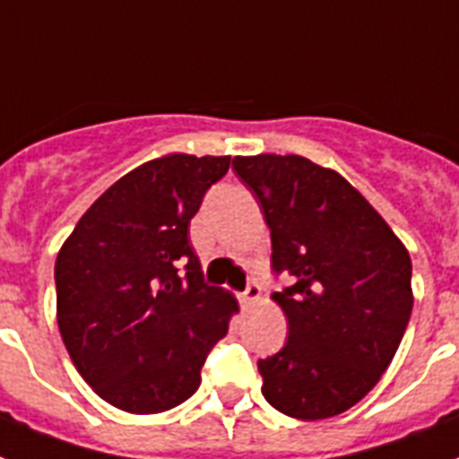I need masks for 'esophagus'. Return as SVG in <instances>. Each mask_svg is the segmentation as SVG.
<instances>
[{"label":"esophagus","mask_w":459,"mask_h":459,"mask_svg":"<svg viewBox=\"0 0 459 459\" xmlns=\"http://www.w3.org/2000/svg\"><path fill=\"white\" fill-rule=\"evenodd\" d=\"M259 297H262V288H259L256 282H249L247 288H245V292H242V301H245V304H255V301H259Z\"/></svg>","instance_id":"esophagus-1"}]
</instances>
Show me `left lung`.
<instances>
[{
  "mask_svg": "<svg viewBox=\"0 0 459 459\" xmlns=\"http://www.w3.org/2000/svg\"><path fill=\"white\" fill-rule=\"evenodd\" d=\"M262 203L290 334L259 360L262 394L282 415L349 411L389 368L412 311V264L389 223L342 174L301 155L233 158Z\"/></svg>",
  "mask_w": 459,
  "mask_h": 459,
  "instance_id": "8db88e82",
  "label": "left lung"
}]
</instances>
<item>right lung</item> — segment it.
Listing matches in <instances>:
<instances>
[{"label":"right lung","instance_id":"obj_1","mask_svg":"<svg viewBox=\"0 0 459 459\" xmlns=\"http://www.w3.org/2000/svg\"><path fill=\"white\" fill-rule=\"evenodd\" d=\"M230 155L171 152L115 181L56 256V318L84 382L120 411L165 412L200 386L238 301L212 288L188 226Z\"/></svg>","mask_w":459,"mask_h":459}]
</instances>
